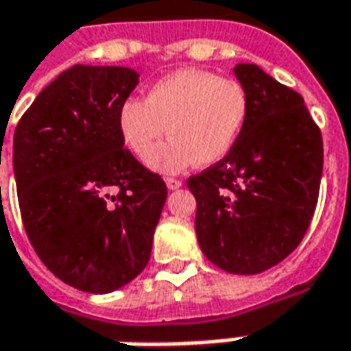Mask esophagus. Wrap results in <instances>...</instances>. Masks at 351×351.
Wrapping results in <instances>:
<instances>
[{
  "instance_id": "obj_1",
  "label": "esophagus",
  "mask_w": 351,
  "mask_h": 351,
  "mask_svg": "<svg viewBox=\"0 0 351 351\" xmlns=\"http://www.w3.org/2000/svg\"><path fill=\"white\" fill-rule=\"evenodd\" d=\"M166 185H168V189H180L181 180H176V178H168V180H166Z\"/></svg>"
}]
</instances>
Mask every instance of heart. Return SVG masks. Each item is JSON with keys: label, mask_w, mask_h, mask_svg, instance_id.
Segmentation results:
<instances>
[{"label": "heart", "mask_w": 351, "mask_h": 351, "mask_svg": "<svg viewBox=\"0 0 351 351\" xmlns=\"http://www.w3.org/2000/svg\"><path fill=\"white\" fill-rule=\"evenodd\" d=\"M247 93L230 77L204 69H178L154 82L145 100L129 98L117 110V131L137 158L150 168L176 173L195 162L208 166L236 145L247 119ZM172 138L154 148L165 134Z\"/></svg>", "instance_id": "heart-1"}]
</instances>
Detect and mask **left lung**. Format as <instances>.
<instances>
[{"label":"left lung","instance_id":"left-lung-1","mask_svg":"<svg viewBox=\"0 0 351 351\" xmlns=\"http://www.w3.org/2000/svg\"><path fill=\"white\" fill-rule=\"evenodd\" d=\"M247 119L232 150L187 180L206 258L226 272L258 274L302 243L319 199L323 135L302 94L257 67L236 65Z\"/></svg>","mask_w":351,"mask_h":351}]
</instances>
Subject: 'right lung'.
I'll return each instance as SVG.
<instances>
[{
    "instance_id": "add662e5",
    "label": "right lung",
    "mask_w": 351,
    "mask_h": 351,
    "mask_svg": "<svg viewBox=\"0 0 351 351\" xmlns=\"http://www.w3.org/2000/svg\"><path fill=\"white\" fill-rule=\"evenodd\" d=\"M138 84L129 67L73 65L36 96L13 138L23 226L40 261L73 288L114 291L143 272L168 197L117 131Z\"/></svg>"
}]
</instances>
